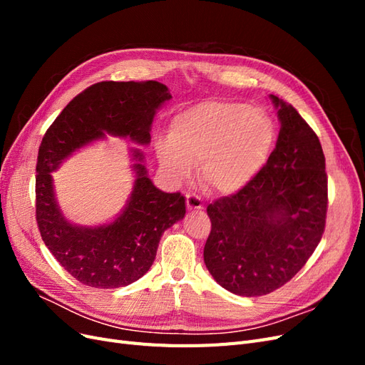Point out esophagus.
Segmentation results:
<instances>
[{
    "label": "esophagus",
    "mask_w": 365,
    "mask_h": 365,
    "mask_svg": "<svg viewBox=\"0 0 365 365\" xmlns=\"http://www.w3.org/2000/svg\"><path fill=\"white\" fill-rule=\"evenodd\" d=\"M185 201H187V208H189V210H202L204 208L201 197H197L193 193L185 195Z\"/></svg>",
    "instance_id": "obj_1"
}]
</instances>
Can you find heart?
I'll list each match as a JSON object with an SVG mask.
<instances>
[{
	"instance_id": "heart-1",
	"label": "heart",
	"mask_w": 365,
	"mask_h": 365,
	"mask_svg": "<svg viewBox=\"0 0 365 365\" xmlns=\"http://www.w3.org/2000/svg\"><path fill=\"white\" fill-rule=\"evenodd\" d=\"M275 141L277 128L264 109L210 98L176 114L169 138H160L155 152L173 181L190 178L193 165L200 164V178L205 185L233 195L257 178Z\"/></svg>"
}]
</instances>
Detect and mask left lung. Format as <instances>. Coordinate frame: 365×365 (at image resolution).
Masks as SVG:
<instances>
[{
  "label": "left lung",
  "mask_w": 365,
  "mask_h": 365,
  "mask_svg": "<svg viewBox=\"0 0 365 365\" xmlns=\"http://www.w3.org/2000/svg\"><path fill=\"white\" fill-rule=\"evenodd\" d=\"M280 132L264 169L240 192L207 207L212 231L204 262L212 277L242 297L288 283L322 240L327 212L326 160L297 109L269 96Z\"/></svg>",
  "instance_id": "8db88e82"
}]
</instances>
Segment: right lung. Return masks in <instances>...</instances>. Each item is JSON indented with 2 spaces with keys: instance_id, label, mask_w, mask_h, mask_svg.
<instances>
[{
  "instance_id": "right-lung-1",
  "label": "right lung",
  "mask_w": 365,
  "mask_h": 365,
  "mask_svg": "<svg viewBox=\"0 0 365 365\" xmlns=\"http://www.w3.org/2000/svg\"><path fill=\"white\" fill-rule=\"evenodd\" d=\"M157 82H98L76 96L46 132L36 164V220L43 244L76 280L98 289L137 282L152 267L163 233L185 216L181 193L153 185L145 153L129 150L134 187L121 212L108 224L77 225L63 216L51 173L74 152L106 135L150 143L158 109L170 101Z\"/></svg>"
}]
</instances>
